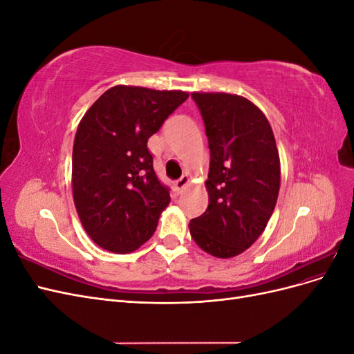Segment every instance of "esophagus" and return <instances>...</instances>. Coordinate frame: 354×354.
<instances>
[{
    "instance_id": "34e87169",
    "label": "esophagus",
    "mask_w": 354,
    "mask_h": 354,
    "mask_svg": "<svg viewBox=\"0 0 354 354\" xmlns=\"http://www.w3.org/2000/svg\"><path fill=\"white\" fill-rule=\"evenodd\" d=\"M189 177L187 176H181L178 180H176L174 181V187L178 190V192H181V190H183L187 185H189Z\"/></svg>"
}]
</instances>
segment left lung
Returning a JSON list of instances; mask_svg holds the SVG:
<instances>
[{
	"label": "left lung",
	"mask_w": 354,
	"mask_h": 354,
	"mask_svg": "<svg viewBox=\"0 0 354 354\" xmlns=\"http://www.w3.org/2000/svg\"><path fill=\"white\" fill-rule=\"evenodd\" d=\"M208 147V208L190 220L199 248L232 259L259 239L281 187V160L272 127L248 99L227 93H192Z\"/></svg>",
	"instance_id": "1"
}]
</instances>
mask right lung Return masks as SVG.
I'll return each mask as SVG.
<instances>
[{
  "label": "right lung",
  "instance_id": "add662e5",
  "mask_svg": "<svg viewBox=\"0 0 354 354\" xmlns=\"http://www.w3.org/2000/svg\"><path fill=\"white\" fill-rule=\"evenodd\" d=\"M187 97L180 90L115 85L82 116L72 152L73 202L100 248L127 254L152 238L171 198L147 140Z\"/></svg>",
  "mask_w": 354,
  "mask_h": 354
}]
</instances>
